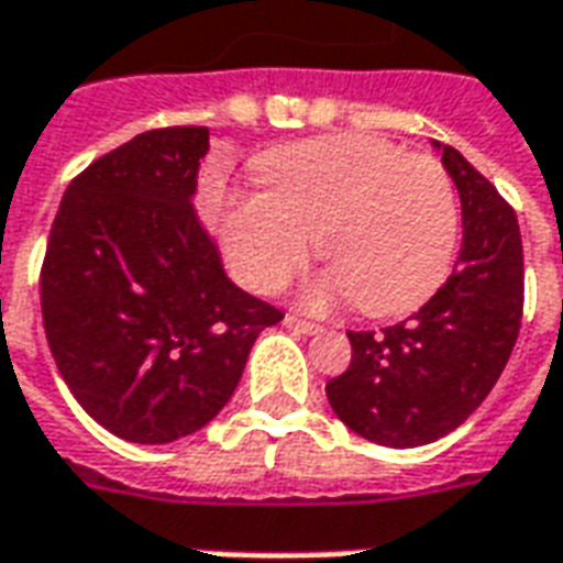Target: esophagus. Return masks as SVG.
I'll return each mask as SVG.
<instances>
[{
  "label": "esophagus",
  "mask_w": 563,
  "mask_h": 563,
  "mask_svg": "<svg viewBox=\"0 0 563 563\" xmlns=\"http://www.w3.org/2000/svg\"><path fill=\"white\" fill-rule=\"evenodd\" d=\"M285 328H290V331H297V333H306V336H316V333H321L319 324L297 319V316H285Z\"/></svg>",
  "instance_id": "esophagus-1"
}]
</instances>
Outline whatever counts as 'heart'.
Masks as SVG:
<instances>
[{
  "instance_id": "obj_1",
  "label": "heart",
  "mask_w": 563,
  "mask_h": 563,
  "mask_svg": "<svg viewBox=\"0 0 563 563\" xmlns=\"http://www.w3.org/2000/svg\"><path fill=\"white\" fill-rule=\"evenodd\" d=\"M260 174L269 186L232 192L220 227L244 288H282L316 232L331 266L306 285L309 309L355 297L371 316H401L451 273L460 201L432 156H405L371 134H331L266 153Z\"/></svg>"
}]
</instances>
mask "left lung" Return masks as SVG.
<instances>
[{"mask_svg": "<svg viewBox=\"0 0 563 563\" xmlns=\"http://www.w3.org/2000/svg\"><path fill=\"white\" fill-rule=\"evenodd\" d=\"M432 146L463 205L456 269L407 321L349 331V371L324 386L333 413L383 448H420L466 422L509 362L525 309L515 211L463 153Z\"/></svg>", "mask_w": 563, "mask_h": 563, "instance_id": "1", "label": "left lung"}]
</instances>
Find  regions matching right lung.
Segmentation results:
<instances>
[{
  "instance_id": "right-lung-1",
  "label": "right lung",
  "mask_w": 563,
  "mask_h": 563,
  "mask_svg": "<svg viewBox=\"0 0 563 563\" xmlns=\"http://www.w3.org/2000/svg\"><path fill=\"white\" fill-rule=\"evenodd\" d=\"M208 128H156L67 186L42 263L60 377L112 435L168 444L230 401L263 328L285 319L232 285L192 208Z\"/></svg>"
}]
</instances>
